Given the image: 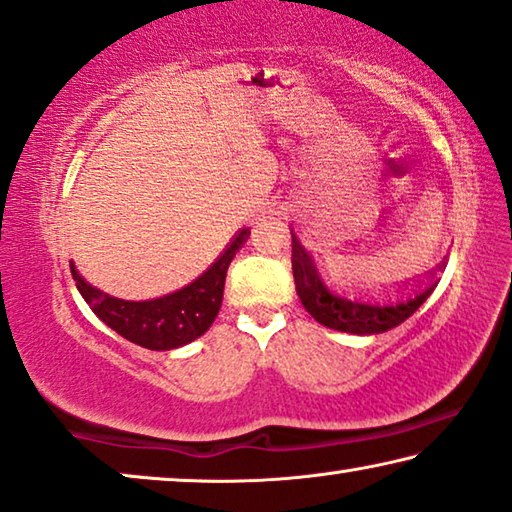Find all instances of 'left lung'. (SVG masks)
I'll return each mask as SVG.
<instances>
[{"label":"left lung","instance_id":"left-lung-1","mask_svg":"<svg viewBox=\"0 0 512 512\" xmlns=\"http://www.w3.org/2000/svg\"><path fill=\"white\" fill-rule=\"evenodd\" d=\"M438 264V269H443ZM292 273L294 285H297V294L301 304L308 313L313 315L320 325L336 331H348V334H383L387 329L399 327L403 320H408L417 308H420L434 287L438 285L436 273L431 271L427 280H417L413 287V294L394 304H366V301H352L345 297H338L322 283L318 266H315L313 257L306 253L297 236L292 234Z\"/></svg>","mask_w":512,"mask_h":512}]
</instances>
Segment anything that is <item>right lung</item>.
<instances>
[{
  "label": "right lung",
  "instance_id": "right-lung-1",
  "mask_svg": "<svg viewBox=\"0 0 512 512\" xmlns=\"http://www.w3.org/2000/svg\"><path fill=\"white\" fill-rule=\"evenodd\" d=\"M250 229H241L232 243L225 248L213 266L185 285L183 290L164 294L160 299L150 301H125L115 299L90 283H85L81 273L71 262V276L76 280L78 292L88 301L92 313L104 325H109L115 334L132 341L148 350H174L181 345L192 343L213 325L215 315L222 306V292H225V278L229 262L236 250L248 239Z\"/></svg>",
  "mask_w": 512,
  "mask_h": 512
}]
</instances>
